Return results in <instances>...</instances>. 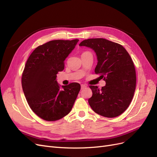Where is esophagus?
Here are the masks:
<instances>
[{
  "mask_svg": "<svg viewBox=\"0 0 157 157\" xmlns=\"http://www.w3.org/2000/svg\"><path fill=\"white\" fill-rule=\"evenodd\" d=\"M85 87H86V85H83V84L81 85V89H85Z\"/></svg>",
  "mask_w": 157,
  "mask_h": 157,
  "instance_id": "esophagus-1",
  "label": "esophagus"
}]
</instances>
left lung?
<instances>
[{"label":"left lung","mask_w":157,"mask_h":157,"mask_svg":"<svg viewBox=\"0 0 157 157\" xmlns=\"http://www.w3.org/2000/svg\"><path fill=\"white\" fill-rule=\"evenodd\" d=\"M92 49L97 57L96 74H100L105 85L99 89L90 85L93 96L88 102L94 112L115 117L129 106L136 89L134 63L122 45L104 38L85 40L79 44Z\"/></svg>","instance_id":"obj_1"}]
</instances>
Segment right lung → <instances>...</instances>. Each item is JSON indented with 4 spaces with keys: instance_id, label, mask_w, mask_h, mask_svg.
<instances>
[{
    "instance_id": "obj_1",
    "label": "right lung",
    "mask_w": 157,
    "mask_h": 157,
    "mask_svg": "<svg viewBox=\"0 0 157 157\" xmlns=\"http://www.w3.org/2000/svg\"><path fill=\"white\" fill-rule=\"evenodd\" d=\"M55 40L35 49L25 64L21 84L30 108L48 121L64 117L71 111L79 92L78 83L60 86L57 74L64 68V60L78 42Z\"/></svg>"
}]
</instances>
